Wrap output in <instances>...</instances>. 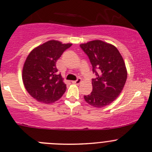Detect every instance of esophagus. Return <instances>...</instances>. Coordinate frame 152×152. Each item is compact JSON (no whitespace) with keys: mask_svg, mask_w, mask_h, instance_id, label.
Listing matches in <instances>:
<instances>
[{"mask_svg":"<svg viewBox=\"0 0 152 152\" xmlns=\"http://www.w3.org/2000/svg\"><path fill=\"white\" fill-rule=\"evenodd\" d=\"M81 82V78L80 77H78L77 79L76 80V81H73L72 83H76V84H78V83H80Z\"/></svg>","mask_w":152,"mask_h":152,"instance_id":"34e87169","label":"esophagus"}]
</instances>
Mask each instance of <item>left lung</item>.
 <instances>
[{
    "label": "left lung",
    "instance_id": "obj_1",
    "mask_svg": "<svg viewBox=\"0 0 152 152\" xmlns=\"http://www.w3.org/2000/svg\"><path fill=\"white\" fill-rule=\"evenodd\" d=\"M88 56L95 78L93 90L84 96L85 101L94 107L102 108L112 103L121 94L127 78L124 61L113 45L96 40L80 45Z\"/></svg>",
    "mask_w": 152,
    "mask_h": 152
}]
</instances>
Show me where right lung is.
Masks as SVG:
<instances>
[{"mask_svg": "<svg viewBox=\"0 0 152 152\" xmlns=\"http://www.w3.org/2000/svg\"><path fill=\"white\" fill-rule=\"evenodd\" d=\"M71 46L53 40L34 48L28 56L23 69V81L28 94L38 102L53 103L65 93L66 85L56 63Z\"/></svg>", "mask_w": 152, "mask_h": 152, "instance_id": "add662e5", "label": "right lung"}]
</instances>
